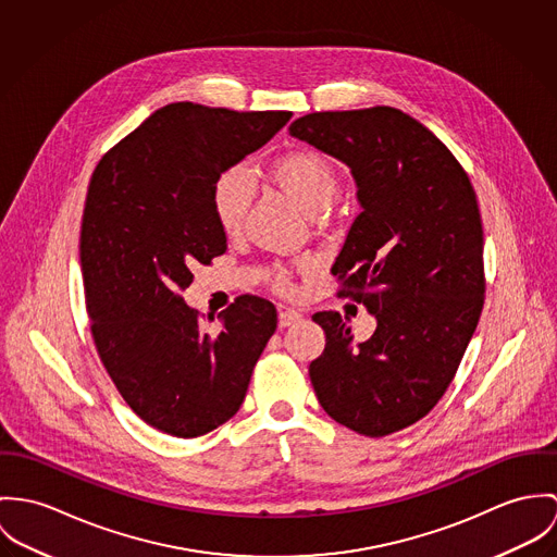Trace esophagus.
Wrapping results in <instances>:
<instances>
[{
    "instance_id": "obj_1",
    "label": "esophagus",
    "mask_w": 557,
    "mask_h": 557,
    "mask_svg": "<svg viewBox=\"0 0 557 557\" xmlns=\"http://www.w3.org/2000/svg\"><path fill=\"white\" fill-rule=\"evenodd\" d=\"M301 320H304L301 311H297V309L293 308L280 309V326H282V329L293 326V324H297V322H301Z\"/></svg>"
}]
</instances>
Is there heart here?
Listing matches in <instances>:
<instances>
[{
    "label": "heart",
    "mask_w": 557,
    "mask_h": 557,
    "mask_svg": "<svg viewBox=\"0 0 557 557\" xmlns=\"http://www.w3.org/2000/svg\"><path fill=\"white\" fill-rule=\"evenodd\" d=\"M269 177L311 218L324 213L339 194V180L333 164L315 151H293L277 158L269 169ZM249 205L251 184L244 171H224L211 187V209L222 233L228 237L242 233ZM275 282L280 288H288L284 269H277Z\"/></svg>",
    "instance_id": "heart-1"
}]
</instances>
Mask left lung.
<instances>
[{
	"label": "left lung",
	"instance_id": "8db88e82",
	"mask_svg": "<svg viewBox=\"0 0 557 557\" xmlns=\"http://www.w3.org/2000/svg\"><path fill=\"white\" fill-rule=\"evenodd\" d=\"M288 132L350 169L361 213L333 273L375 318L355 342L337 311L313 313L326 335L309 366L315 397L352 432H399L440 401L481 318L476 194L432 129L391 107L311 113Z\"/></svg>",
	"mask_w": 557,
	"mask_h": 557
}]
</instances>
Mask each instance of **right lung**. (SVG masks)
Returning a JSON list of instances; mask_svg holds the SVG:
<instances>
[{
	"mask_svg": "<svg viewBox=\"0 0 557 557\" xmlns=\"http://www.w3.org/2000/svg\"><path fill=\"white\" fill-rule=\"evenodd\" d=\"M293 113L175 102L151 113L96 166L81 226L85 304L98 355L151 428L196 437L242 408L277 311L242 295L205 329L182 290L226 251L215 180L267 145Z\"/></svg>",
	"mask_w": 557,
	"mask_h": 557,
	"instance_id": "right-lung-1",
	"label": "right lung"
}]
</instances>
